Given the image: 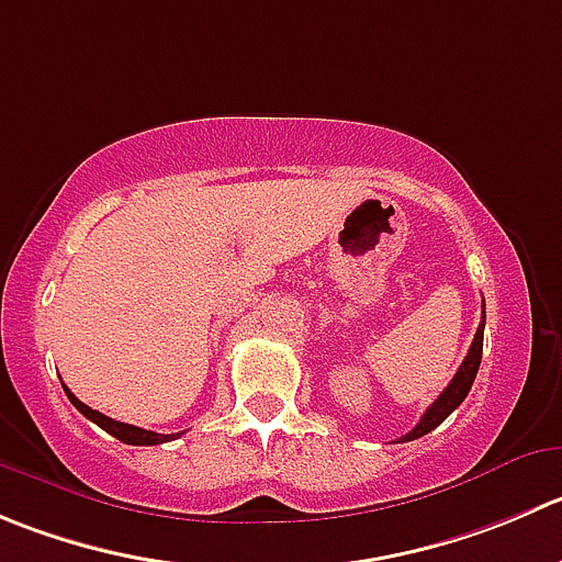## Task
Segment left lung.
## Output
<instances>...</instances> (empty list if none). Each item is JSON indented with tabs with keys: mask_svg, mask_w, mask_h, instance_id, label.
<instances>
[{
	"mask_svg": "<svg viewBox=\"0 0 562 562\" xmlns=\"http://www.w3.org/2000/svg\"><path fill=\"white\" fill-rule=\"evenodd\" d=\"M483 326H477L475 331V340H472L470 351H467L464 362H461L459 373L453 375V381H450L448 386H445L442 395L437 397V401L431 403V406L426 408V414L419 417L417 426L412 428V431L406 434V437H401V442H412V439H419V437H426L428 431H434V428L439 426V423H445V419L450 417V414L456 412V408L464 403V397L470 395L472 390V381H475L477 375V368H481V357H483Z\"/></svg>",
	"mask_w": 562,
	"mask_h": 562,
	"instance_id": "8db88e82",
	"label": "left lung"
}]
</instances>
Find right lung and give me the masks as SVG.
Instances as JSON below:
<instances>
[{
    "label": "right lung",
    "instance_id": "1",
    "mask_svg": "<svg viewBox=\"0 0 562 562\" xmlns=\"http://www.w3.org/2000/svg\"><path fill=\"white\" fill-rule=\"evenodd\" d=\"M65 395H68V401L74 403V406L79 408L87 419H92L95 426H101L103 431L112 434L114 439H120V442H125V445H161V442H170V439H176V434H156V431H145V428L128 426V423H117V419L106 417V414L95 412V408H90L87 403H81L79 397L68 390V386H65Z\"/></svg>",
    "mask_w": 562,
    "mask_h": 562
}]
</instances>
